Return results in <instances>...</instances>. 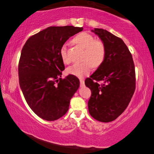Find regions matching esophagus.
Instances as JSON below:
<instances>
[{"instance_id": "34e87169", "label": "esophagus", "mask_w": 154, "mask_h": 154, "mask_svg": "<svg viewBox=\"0 0 154 154\" xmlns=\"http://www.w3.org/2000/svg\"><path fill=\"white\" fill-rule=\"evenodd\" d=\"M80 87H84V86H85L84 80L80 79Z\"/></svg>"}]
</instances>
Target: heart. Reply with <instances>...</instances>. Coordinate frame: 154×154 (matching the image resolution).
Instances as JSON below:
<instances>
[{
  "instance_id": "1",
  "label": "heart",
  "mask_w": 154,
  "mask_h": 154,
  "mask_svg": "<svg viewBox=\"0 0 154 154\" xmlns=\"http://www.w3.org/2000/svg\"><path fill=\"white\" fill-rule=\"evenodd\" d=\"M74 43L84 48L82 62L75 63L67 67V72L75 76L82 78L88 75L92 67H98L103 63L106 55V48L101 40H95L92 34L88 32H82L78 34L73 40ZM60 55L64 63H70L67 45L61 47Z\"/></svg>"
}]
</instances>
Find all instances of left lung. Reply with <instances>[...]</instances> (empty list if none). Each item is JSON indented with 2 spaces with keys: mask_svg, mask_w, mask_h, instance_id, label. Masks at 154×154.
Returning <instances> with one entry per match:
<instances>
[{
  "mask_svg": "<svg viewBox=\"0 0 154 154\" xmlns=\"http://www.w3.org/2000/svg\"><path fill=\"white\" fill-rule=\"evenodd\" d=\"M91 31L104 43L106 55L101 66L85 81L91 91L88 112L95 120L109 122L122 114L131 100L135 90L134 65L122 39L103 29Z\"/></svg>",
  "mask_w": 154,
  "mask_h": 154,
  "instance_id": "1",
  "label": "left lung"
}]
</instances>
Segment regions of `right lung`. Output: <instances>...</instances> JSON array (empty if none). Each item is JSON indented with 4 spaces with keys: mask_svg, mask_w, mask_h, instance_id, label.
<instances>
[{
    "mask_svg": "<svg viewBox=\"0 0 154 154\" xmlns=\"http://www.w3.org/2000/svg\"><path fill=\"white\" fill-rule=\"evenodd\" d=\"M72 26H51L29 37L19 62V80L27 103L38 116L56 120L66 114L70 99L79 89V79L65 69L61 47L69 37L82 31Z\"/></svg>",
    "mask_w": 154,
    "mask_h": 154,
    "instance_id": "add662e5",
    "label": "right lung"
}]
</instances>
